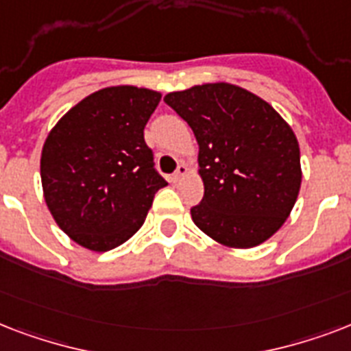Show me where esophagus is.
Here are the masks:
<instances>
[{
	"label": "esophagus",
	"mask_w": 351,
	"mask_h": 351,
	"mask_svg": "<svg viewBox=\"0 0 351 351\" xmlns=\"http://www.w3.org/2000/svg\"><path fill=\"white\" fill-rule=\"evenodd\" d=\"M187 175V167L186 164H178V167H176V171L171 175V182H178L182 178V176Z\"/></svg>",
	"instance_id": "34e87169"
}]
</instances>
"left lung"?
Returning <instances> with one entry per match:
<instances>
[{"mask_svg":"<svg viewBox=\"0 0 351 351\" xmlns=\"http://www.w3.org/2000/svg\"><path fill=\"white\" fill-rule=\"evenodd\" d=\"M164 101L198 142L204 198L197 228L230 247L262 244L291 213L300 189V151L291 127L267 101L231 84L195 85Z\"/></svg>","mask_w":351,"mask_h":351,"instance_id":"8db88e82","label":"left lung"}]
</instances>
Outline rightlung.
<instances>
[{"instance_id":"obj_1","label":"right lung","mask_w":351,"mask_h":351,"mask_svg":"<svg viewBox=\"0 0 351 351\" xmlns=\"http://www.w3.org/2000/svg\"><path fill=\"white\" fill-rule=\"evenodd\" d=\"M160 98L156 90L132 85L96 90L47 136L41 151L47 208L87 250L109 251L131 239L154 193L167 186L143 140Z\"/></svg>"}]
</instances>
